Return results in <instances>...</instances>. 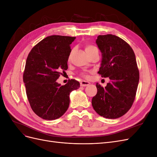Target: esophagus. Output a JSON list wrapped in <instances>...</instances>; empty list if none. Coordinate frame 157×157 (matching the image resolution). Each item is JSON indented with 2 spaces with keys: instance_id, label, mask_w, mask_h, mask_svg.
Returning <instances> with one entry per match:
<instances>
[{
  "instance_id": "obj_1",
  "label": "esophagus",
  "mask_w": 157,
  "mask_h": 157,
  "mask_svg": "<svg viewBox=\"0 0 157 157\" xmlns=\"http://www.w3.org/2000/svg\"><path fill=\"white\" fill-rule=\"evenodd\" d=\"M89 84H90V82L85 81V80H82V81L80 82V86H88Z\"/></svg>"
}]
</instances>
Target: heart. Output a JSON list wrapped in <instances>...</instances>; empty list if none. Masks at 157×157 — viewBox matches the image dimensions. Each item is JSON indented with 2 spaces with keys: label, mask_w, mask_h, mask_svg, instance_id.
Here are the masks:
<instances>
[{
  "label": "heart",
  "mask_w": 157,
  "mask_h": 157,
  "mask_svg": "<svg viewBox=\"0 0 157 157\" xmlns=\"http://www.w3.org/2000/svg\"><path fill=\"white\" fill-rule=\"evenodd\" d=\"M85 50H86V53L88 54V56L93 54L94 52H98V48H96V47L92 45V44H87V45H86V46H85ZM71 54V53L70 54V55L69 56V59H70ZM81 76H82V77H83L84 78H89V76L88 75H86V73H81Z\"/></svg>",
  "instance_id": "1"
}]
</instances>
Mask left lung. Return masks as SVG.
<instances>
[{
  "label": "left lung",
  "mask_w": 157,
  "mask_h": 157,
  "mask_svg": "<svg viewBox=\"0 0 157 157\" xmlns=\"http://www.w3.org/2000/svg\"><path fill=\"white\" fill-rule=\"evenodd\" d=\"M96 44L102 54L98 73L110 82L105 88L96 83L92 107L103 117L119 118L130 110L136 98L140 79L136 56L131 46L115 35H99Z\"/></svg>",
  "instance_id": "obj_1"
}]
</instances>
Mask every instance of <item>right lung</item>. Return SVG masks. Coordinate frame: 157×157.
<instances>
[{
    "instance_id": "obj_1",
    "label": "right lung",
    "mask_w": 157,
    "mask_h": 157,
    "mask_svg": "<svg viewBox=\"0 0 157 157\" xmlns=\"http://www.w3.org/2000/svg\"><path fill=\"white\" fill-rule=\"evenodd\" d=\"M76 37L52 35L36 44L27 56L23 82L31 107L45 120L61 117L69 105V94L80 87L75 79L61 86L56 82L68 68L71 44Z\"/></svg>"
}]
</instances>
